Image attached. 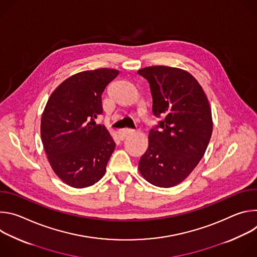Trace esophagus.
Instances as JSON below:
<instances>
[{"mask_svg":"<svg viewBox=\"0 0 257 257\" xmlns=\"http://www.w3.org/2000/svg\"><path fill=\"white\" fill-rule=\"evenodd\" d=\"M134 132L133 129H129V128H124V129H120L118 131V135H119V138L121 140H124L126 137H128L130 134H132Z\"/></svg>","mask_w":257,"mask_h":257,"instance_id":"1","label":"esophagus"}]
</instances>
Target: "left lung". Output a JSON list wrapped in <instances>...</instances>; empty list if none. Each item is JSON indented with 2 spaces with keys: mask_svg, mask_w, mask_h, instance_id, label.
Here are the masks:
<instances>
[{
  "mask_svg": "<svg viewBox=\"0 0 257 257\" xmlns=\"http://www.w3.org/2000/svg\"><path fill=\"white\" fill-rule=\"evenodd\" d=\"M137 73L149 81L153 113L162 119L150 131L149 148L138 170L151 184L173 187L190 175L207 149L212 132L209 102L185 70L152 66Z\"/></svg>",
  "mask_w": 257,
  "mask_h": 257,
  "instance_id": "left-lung-1",
  "label": "left lung"
}]
</instances>
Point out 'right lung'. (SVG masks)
<instances>
[{"label":"right lung","mask_w":257,"mask_h":257,"mask_svg":"<svg viewBox=\"0 0 257 257\" xmlns=\"http://www.w3.org/2000/svg\"><path fill=\"white\" fill-rule=\"evenodd\" d=\"M119 74L115 69L83 71L63 81L51 94L41 122L49 163L67 185L84 188L105 173L116 143L103 125L101 94Z\"/></svg>","instance_id":"1"}]
</instances>
